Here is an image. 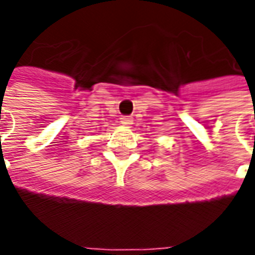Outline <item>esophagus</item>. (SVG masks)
I'll return each instance as SVG.
<instances>
[{
	"instance_id": "esophagus-1",
	"label": "esophagus",
	"mask_w": 255,
	"mask_h": 255,
	"mask_svg": "<svg viewBox=\"0 0 255 255\" xmlns=\"http://www.w3.org/2000/svg\"><path fill=\"white\" fill-rule=\"evenodd\" d=\"M132 122H133V119L131 116H122L120 118V123L124 124V126H129V124H132Z\"/></svg>"
}]
</instances>
